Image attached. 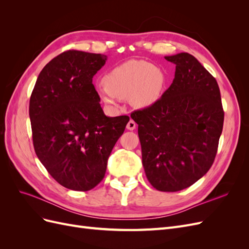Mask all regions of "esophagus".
I'll return each instance as SVG.
<instances>
[{"label": "esophagus", "instance_id": "obj_1", "mask_svg": "<svg viewBox=\"0 0 249 249\" xmlns=\"http://www.w3.org/2000/svg\"><path fill=\"white\" fill-rule=\"evenodd\" d=\"M126 129H127V130H130V131L135 130V129H136V123H135L133 119H131L130 122L127 123V124H126Z\"/></svg>", "mask_w": 249, "mask_h": 249}]
</instances>
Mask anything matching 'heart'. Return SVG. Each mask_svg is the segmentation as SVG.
Segmentation results:
<instances>
[{
	"label": "heart",
	"instance_id": "1",
	"mask_svg": "<svg viewBox=\"0 0 249 249\" xmlns=\"http://www.w3.org/2000/svg\"><path fill=\"white\" fill-rule=\"evenodd\" d=\"M166 77L164 71L143 60H129L110 70L94 84L96 93L108 106L115 108L127 97L133 107L146 108L161 97Z\"/></svg>",
	"mask_w": 249,
	"mask_h": 249
}]
</instances>
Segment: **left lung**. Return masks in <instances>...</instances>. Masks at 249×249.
<instances>
[{"mask_svg":"<svg viewBox=\"0 0 249 249\" xmlns=\"http://www.w3.org/2000/svg\"><path fill=\"white\" fill-rule=\"evenodd\" d=\"M165 59L176 64L171 85L152 106L134 111L148 182L164 192L186 189L212 166L224 112L217 81L188 53Z\"/></svg>","mask_w":249,"mask_h":249,"instance_id":"1","label":"left lung"}]
</instances>
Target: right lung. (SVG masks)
Returning a JSON list of instances; mask_svg holds the SVG:
<instances>
[{"label": "right lung", "mask_w": 249, "mask_h": 249, "mask_svg": "<svg viewBox=\"0 0 249 249\" xmlns=\"http://www.w3.org/2000/svg\"><path fill=\"white\" fill-rule=\"evenodd\" d=\"M107 56L66 51L43 67L30 97L35 153L67 189L91 190L104 178L109 156L129 116L108 117L92 78Z\"/></svg>", "instance_id": "right-lung-1"}]
</instances>
